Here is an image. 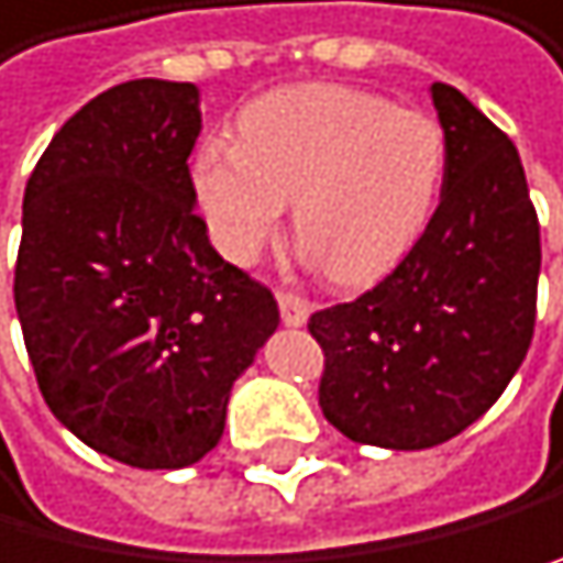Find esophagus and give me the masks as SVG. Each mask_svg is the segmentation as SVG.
I'll return each instance as SVG.
<instances>
[{
  "label": "esophagus",
  "mask_w": 563,
  "mask_h": 563,
  "mask_svg": "<svg viewBox=\"0 0 563 563\" xmlns=\"http://www.w3.org/2000/svg\"><path fill=\"white\" fill-rule=\"evenodd\" d=\"M278 309H282V320L288 327H302L309 317V302L299 292H292V288H282L278 292Z\"/></svg>",
  "instance_id": "34e87169"
}]
</instances>
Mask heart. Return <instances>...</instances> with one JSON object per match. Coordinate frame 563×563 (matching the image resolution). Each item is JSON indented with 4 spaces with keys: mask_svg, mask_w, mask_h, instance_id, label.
I'll return each mask as SVG.
<instances>
[{
    "mask_svg": "<svg viewBox=\"0 0 563 563\" xmlns=\"http://www.w3.org/2000/svg\"><path fill=\"white\" fill-rule=\"evenodd\" d=\"M442 177L435 118L330 82L254 100L240 114V142L208 139L190 163V190L229 261H257L292 198L299 246L341 285L386 275L415 246Z\"/></svg>",
    "mask_w": 563,
    "mask_h": 563,
    "instance_id": "1",
    "label": "heart"
}]
</instances>
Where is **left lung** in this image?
Here are the masks:
<instances>
[{"mask_svg": "<svg viewBox=\"0 0 563 563\" xmlns=\"http://www.w3.org/2000/svg\"><path fill=\"white\" fill-rule=\"evenodd\" d=\"M442 201L404 261L351 302L317 309L320 410L341 435L431 449L474 424L522 365L537 327L540 219L511 139L456 86H431Z\"/></svg>", "mask_w": 563, "mask_h": 563, "instance_id": "obj_1", "label": "left lung"}]
</instances>
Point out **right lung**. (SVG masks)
I'll return each instance as SVG.
<instances>
[{
	"label": "right lung",
	"mask_w": 563,
	"mask_h": 563,
	"mask_svg": "<svg viewBox=\"0 0 563 563\" xmlns=\"http://www.w3.org/2000/svg\"><path fill=\"white\" fill-rule=\"evenodd\" d=\"M195 82L132 79L68 118L23 195L13 299L44 404L97 453H212L236 376L275 334L271 288L208 243L187 156Z\"/></svg>",
	"instance_id": "right-lung-1"
}]
</instances>
